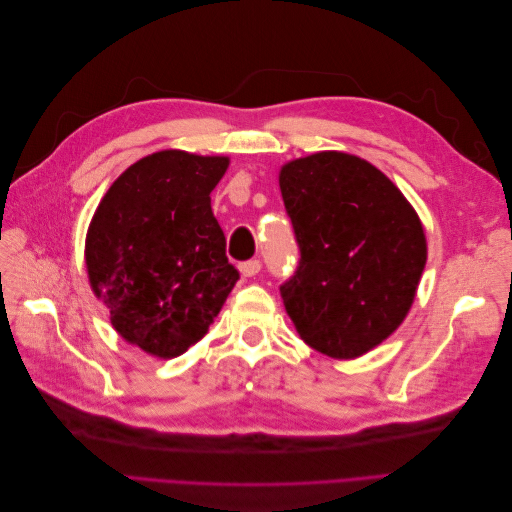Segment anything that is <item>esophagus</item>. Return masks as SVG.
<instances>
[{
  "instance_id": "esophagus-1",
  "label": "esophagus",
  "mask_w": 512,
  "mask_h": 512,
  "mask_svg": "<svg viewBox=\"0 0 512 512\" xmlns=\"http://www.w3.org/2000/svg\"><path fill=\"white\" fill-rule=\"evenodd\" d=\"M260 269H262V262L256 260V258L245 260V262H241V265H239V271H241L243 277H254V275L260 273Z\"/></svg>"
}]
</instances>
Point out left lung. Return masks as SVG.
Wrapping results in <instances>:
<instances>
[{
    "mask_svg": "<svg viewBox=\"0 0 512 512\" xmlns=\"http://www.w3.org/2000/svg\"><path fill=\"white\" fill-rule=\"evenodd\" d=\"M299 267L280 286L307 346L356 359L408 316L427 260L421 220L384 173L350 153L320 151L280 170Z\"/></svg>",
    "mask_w": 512,
    "mask_h": 512,
    "instance_id": "obj_1",
    "label": "left lung"
}]
</instances>
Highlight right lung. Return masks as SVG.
Wrapping results in <instances>:
<instances>
[{
    "label": "right lung",
    "mask_w": 512,
    "mask_h": 512,
    "mask_svg": "<svg viewBox=\"0 0 512 512\" xmlns=\"http://www.w3.org/2000/svg\"><path fill=\"white\" fill-rule=\"evenodd\" d=\"M228 158L166 149L117 177L91 218V290L126 342L160 359L194 346L239 280L211 192Z\"/></svg>",
    "instance_id": "right-lung-1"
}]
</instances>
